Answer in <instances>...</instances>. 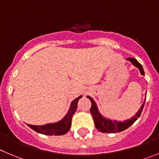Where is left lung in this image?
Masks as SVG:
<instances>
[{
	"label": "left lung",
	"instance_id": "obj_1",
	"mask_svg": "<svg viewBox=\"0 0 159 159\" xmlns=\"http://www.w3.org/2000/svg\"><path fill=\"white\" fill-rule=\"evenodd\" d=\"M126 59L127 60H129L135 66H136L138 69L140 70V74H141L142 75H144V71H143V66H142V65L140 64L136 59H134V58H127ZM87 97L91 100L92 106L91 108H90V113H91L92 116H93V118L95 126H96V128L99 131L102 132V133H119V132L125 130L126 129H128L129 127L131 126L132 125H133V123L139 118V117L140 116L145 103V102H143L142 106L140 107L139 111H137V113H136L133 118H131L129 120H126V121H123V122H121V121H111V120L107 119L104 117L102 116V115H100V112H99V111H98L97 106H96L94 100H93L90 96H87ZM145 100H146V98H145Z\"/></svg>",
	"mask_w": 159,
	"mask_h": 159
}]
</instances>
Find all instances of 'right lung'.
Segmentation results:
<instances>
[{
    "mask_svg": "<svg viewBox=\"0 0 159 159\" xmlns=\"http://www.w3.org/2000/svg\"><path fill=\"white\" fill-rule=\"evenodd\" d=\"M82 97L81 96H78L77 99L71 102L70 107L68 111L67 114L65 115L64 118L61 121L56 123H51V124H46L44 125H33L27 124L29 127H30L33 130L36 131L37 133H41L44 135H51V136H59V135H64L67 133L70 129L71 121L74 114L76 112L78 107V100Z\"/></svg>",
    "mask_w": 159,
    "mask_h": 159,
    "instance_id": "1",
    "label": "right lung"
}]
</instances>
